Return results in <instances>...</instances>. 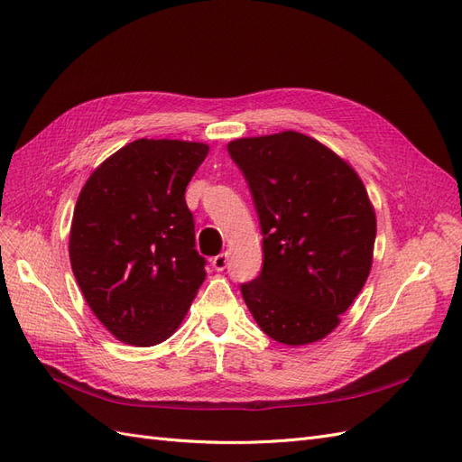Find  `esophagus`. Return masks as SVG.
<instances>
[{
    "mask_svg": "<svg viewBox=\"0 0 462 462\" xmlns=\"http://www.w3.org/2000/svg\"><path fill=\"white\" fill-rule=\"evenodd\" d=\"M227 253H221V254H217V256H214L212 258V265H214V268L217 270V272H223V270H226L227 268Z\"/></svg>",
    "mask_w": 462,
    "mask_h": 462,
    "instance_id": "obj_1",
    "label": "esophagus"
}]
</instances>
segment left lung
I'll return each instance as SVG.
<instances>
[{"label":"left lung","instance_id":"obj_1","mask_svg":"<svg viewBox=\"0 0 462 462\" xmlns=\"http://www.w3.org/2000/svg\"><path fill=\"white\" fill-rule=\"evenodd\" d=\"M263 235L260 275L241 285L260 329L299 346L339 326L372 270L375 212L358 173L297 131L227 144Z\"/></svg>","mask_w":462,"mask_h":462}]
</instances>
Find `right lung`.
<instances>
[{
  "instance_id": "obj_1",
  "label": "right lung",
  "mask_w": 462,
  "mask_h": 462,
  "mask_svg": "<svg viewBox=\"0 0 462 462\" xmlns=\"http://www.w3.org/2000/svg\"><path fill=\"white\" fill-rule=\"evenodd\" d=\"M208 150L138 138L97 165L79 194L71 268L90 310L123 343L171 337L204 283L185 189Z\"/></svg>"
}]
</instances>
